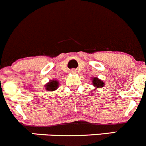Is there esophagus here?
Returning a JSON list of instances; mask_svg holds the SVG:
<instances>
[{"label":"esophagus","instance_id":"34e87169","mask_svg":"<svg viewBox=\"0 0 146 146\" xmlns=\"http://www.w3.org/2000/svg\"><path fill=\"white\" fill-rule=\"evenodd\" d=\"M70 73H76V69H71V70H70Z\"/></svg>","mask_w":146,"mask_h":146}]
</instances>
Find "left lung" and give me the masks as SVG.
Listing matches in <instances>:
<instances>
[{
    "instance_id": "8db88e82",
    "label": "left lung",
    "mask_w": 146,
    "mask_h": 146,
    "mask_svg": "<svg viewBox=\"0 0 146 146\" xmlns=\"http://www.w3.org/2000/svg\"><path fill=\"white\" fill-rule=\"evenodd\" d=\"M92 83H93V86H94L95 88H102L104 86V82L103 80H100L98 78H93V81H92Z\"/></svg>"
}]
</instances>
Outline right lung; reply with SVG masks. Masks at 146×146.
<instances>
[{
    "label": "right lung",
    "instance_id": "right-lung-1",
    "mask_svg": "<svg viewBox=\"0 0 146 146\" xmlns=\"http://www.w3.org/2000/svg\"><path fill=\"white\" fill-rule=\"evenodd\" d=\"M46 89L48 91H53L56 90L58 87V81L56 80H53L51 81H49L47 84L46 85Z\"/></svg>",
    "mask_w": 146,
    "mask_h": 146
}]
</instances>
